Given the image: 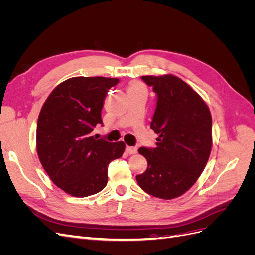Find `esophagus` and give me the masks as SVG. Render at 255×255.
<instances>
[{
    "mask_svg": "<svg viewBox=\"0 0 255 255\" xmlns=\"http://www.w3.org/2000/svg\"><path fill=\"white\" fill-rule=\"evenodd\" d=\"M126 150L128 154H130V155H132V154L137 153V148H135V146H127Z\"/></svg>",
    "mask_w": 255,
    "mask_h": 255,
    "instance_id": "34e87169",
    "label": "esophagus"
}]
</instances>
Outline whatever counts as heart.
<instances>
[{
  "instance_id": "1",
  "label": "heart",
  "mask_w": 255,
  "mask_h": 255,
  "mask_svg": "<svg viewBox=\"0 0 255 255\" xmlns=\"http://www.w3.org/2000/svg\"><path fill=\"white\" fill-rule=\"evenodd\" d=\"M143 86L142 85L140 84V83H138V82H133L132 84L129 85V89H134V88H142Z\"/></svg>"
}]
</instances>
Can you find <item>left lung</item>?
Wrapping results in <instances>:
<instances>
[{"mask_svg": "<svg viewBox=\"0 0 255 255\" xmlns=\"http://www.w3.org/2000/svg\"><path fill=\"white\" fill-rule=\"evenodd\" d=\"M157 95L151 128L156 148L138 149L148 168L136 176L140 188L159 199L185 194L201 175L212 151V116L204 100L172 74L143 75Z\"/></svg>", "mask_w": 255, "mask_h": 255, "instance_id": "left-lung-1", "label": "left lung"}]
</instances>
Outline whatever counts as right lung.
Instances as JSON below:
<instances>
[{
	"mask_svg": "<svg viewBox=\"0 0 255 255\" xmlns=\"http://www.w3.org/2000/svg\"><path fill=\"white\" fill-rule=\"evenodd\" d=\"M118 79L76 76L53 89L37 122L36 146L52 182L67 194L85 198L107 184V166L122 156L123 141L97 139L91 132L102 125L101 111Z\"/></svg>",
	"mask_w": 255,
	"mask_h": 255,
	"instance_id": "right-lung-1",
	"label": "right lung"
}]
</instances>
